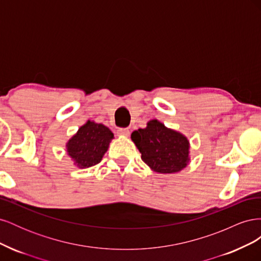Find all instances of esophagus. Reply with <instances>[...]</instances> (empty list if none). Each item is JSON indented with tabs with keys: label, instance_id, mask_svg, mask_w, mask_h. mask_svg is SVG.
Listing matches in <instances>:
<instances>
[{
	"label": "esophagus",
	"instance_id": "obj_1",
	"mask_svg": "<svg viewBox=\"0 0 261 261\" xmlns=\"http://www.w3.org/2000/svg\"><path fill=\"white\" fill-rule=\"evenodd\" d=\"M117 136L128 137V136H129V130H128L127 128H120V129H117Z\"/></svg>",
	"mask_w": 261,
	"mask_h": 261
}]
</instances>
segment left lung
Listing matches in <instances>:
<instances>
[{
	"label": "left lung",
	"mask_w": 261,
	"mask_h": 261,
	"mask_svg": "<svg viewBox=\"0 0 261 261\" xmlns=\"http://www.w3.org/2000/svg\"><path fill=\"white\" fill-rule=\"evenodd\" d=\"M130 138L141 153V160L155 173H178L191 161L188 138L155 118L145 128L134 130Z\"/></svg>",
	"instance_id": "1"
}]
</instances>
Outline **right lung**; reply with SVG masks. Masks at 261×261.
<instances>
[{
  "mask_svg": "<svg viewBox=\"0 0 261 261\" xmlns=\"http://www.w3.org/2000/svg\"><path fill=\"white\" fill-rule=\"evenodd\" d=\"M113 138L106 125L88 120L68 139L66 153L77 168L88 169L102 160Z\"/></svg>",
  "mask_w": 261,
  "mask_h": 261,
  "instance_id": "obj_1",
  "label": "right lung"
}]
</instances>
